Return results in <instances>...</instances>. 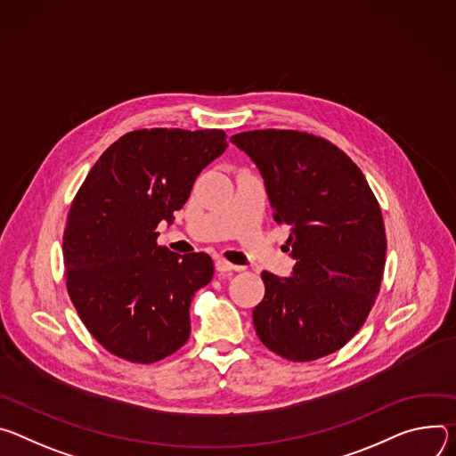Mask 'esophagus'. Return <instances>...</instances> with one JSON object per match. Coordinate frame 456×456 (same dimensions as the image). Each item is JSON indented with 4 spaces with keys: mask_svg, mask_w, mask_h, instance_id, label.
<instances>
[{
    "mask_svg": "<svg viewBox=\"0 0 456 456\" xmlns=\"http://www.w3.org/2000/svg\"><path fill=\"white\" fill-rule=\"evenodd\" d=\"M216 270H217L219 273H228V272H232V270H239V266L228 263L226 259H217V261H216Z\"/></svg>",
    "mask_w": 456,
    "mask_h": 456,
    "instance_id": "1",
    "label": "esophagus"
}]
</instances>
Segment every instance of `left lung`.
<instances>
[{"instance_id":"8db88e82","label":"left lung","mask_w":456,"mask_h":456,"mask_svg":"<svg viewBox=\"0 0 456 456\" xmlns=\"http://www.w3.org/2000/svg\"><path fill=\"white\" fill-rule=\"evenodd\" d=\"M230 141L257 165L297 261L291 277L261 273L256 331L282 359L326 357L362 328L380 289L387 244L379 200L361 168L319 135L268 128Z\"/></svg>"}]
</instances>
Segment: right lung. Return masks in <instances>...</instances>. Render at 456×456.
Segmentation results:
<instances>
[{"label": "right lung", "instance_id": "add662e5", "mask_svg": "<svg viewBox=\"0 0 456 456\" xmlns=\"http://www.w3.org/2000/svg\"><path fill=\"white\" fill-rule=\"evenodd\" d=\"M223 130L142 128L119 137L77 190L63 233L67 289L112 355L151 364L190 337V302L214 277L208 254L158 246L197 175L226 150Z\"/></svg>", "mask_w": 456, "mask_h": 456}]
</instances>
